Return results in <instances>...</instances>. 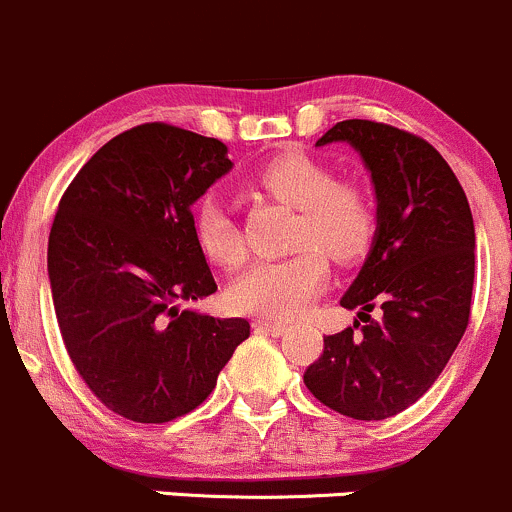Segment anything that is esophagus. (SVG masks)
Returning a JSON list of instances; mask_svg holds the SVG:
<instances>
[{"mask_svg": "<svg viewBox=\"0 0 512 512\" xmlns=\"http://www.w3.org/2000/svg\"><path fill=\"white\" fill-rule=\"evenodd\" d=\"M252 327L262 329V332H270V334H282L287 329L285 322H277V319H255Z\"/></svg>", "mask_w": 512, "mask_h": 512, "instance_id": "1", "label": "esophagus"}]
</instances>
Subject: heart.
Returning <instances> with one entry per match:
<instances>
[{
  "label": "heart",
  "instance_id": "b5f03b06",
  "mask_svg": "<svg viewBox=\"0 0 512 512\" xmlns=\"http://www.w3.org/2000/svg\"><path fill=\"white\" fill-rule=\"evenodd\" d=\"M252 183L297 210L292 225L294 255L260 260L247 267L230 287L237 312L289 319L309 307L327 285L324 255L339 265H354L371 250L379 230L376 198L364 183L337 180L322 160L304 153H282L257 168ZM198 245L215 265L235 270L247 250L235 220L215 200H200L193 213Z\"/></svg>",
  "mask_w": 512,
  "mask_h": 512
}]
</instances>
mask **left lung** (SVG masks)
I'll return each mask as SVG.
<instances>
[{
	"label": "left lung",
	"mask_w": 512,
	"mask_h": 512,
	"mask_svg": "<svg viewBox=\"0 0 512 512\" xmlns=\"http://www.w3.org/2000/svg\"><path fill=\"white\" fill-rule=\"evenodd\" d=\"M352 143L371 170L379 230L342 307L359 324L324 337L304 371L317 401L356 421H381L416 404L446 369L471 319L476 227L451 165L416 133L349 118L317 146ZM382 309L379 320L369 311Z\"/></svg>",
	"instance_id": "obj_1"
}]
</instances>
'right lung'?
Masks as SVG:
<instances>
[{
	"label": "right lung",
	"mask_w": 512,
	"mask_h": 512,
	"mask_svg": "<svg viewBox=\"0 0 512 512\" xmlns=\"http://www.w3.org/2000/svg\"><path fill=\"white\" fill-rule=\"evenodd\" d=\"M218 138L141 123L98 148L64 190L49 282L71 364L113 414L168 423L198 409L247 319L180 309L218 292L193 203L232 168Z\"/></svg>",
	"instance_id": "obj_1"
}]
</instances>
